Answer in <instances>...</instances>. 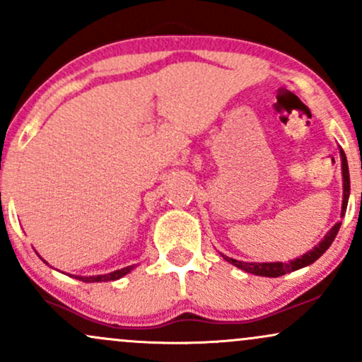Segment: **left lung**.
<instances>
[{
    "label": "left lung",
    "instance_id": "obj_1",
    "mask_svg": "<svg viewBox=\"0 0 362 362\" xmlns=\"http://www.w3.org/2000/svg\"><path fill=\"white\" fill-rule=\"evenodd\" d=\"M339 151H340V161H342V187H344L342 213H340V216L344 218V214H346V209H347L349 194H351V178H349V167H347L346 153H344L342 148H339ZM340 224H342L340 221L335 223L334 226L330 228V231L323 236L322 242H320L318 245H315L310 252L303 253L301 257H296V259L289 260V262H242V260H236V259H231V257L223 255V253H221V257L226 262H230L231 265H235V267L242 269V271L248 272V274H255V276H262V277H279V276H284V274L294 272V271H298V269L306 267V265H311L315 260H318L320 257H322L323 253L328 250V247H330L332 242L335 240V236H337L339 230H340Z\"/></svg>",
    "mask_w": 362,
    "mask_h": 362
}]
</instances>
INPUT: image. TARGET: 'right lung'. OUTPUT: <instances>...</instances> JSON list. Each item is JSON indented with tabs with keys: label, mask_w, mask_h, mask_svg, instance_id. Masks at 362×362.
Masks as SVG:
<instances>
[{
	"label": "right lung",
	"mask_w": 362,
	"mask_h": 362,
	"mask_svg": "<svg viewBox=\"0 0 362 362\" xmlns=\"http://www.w3.org/2000/svg\"><path fill=\"white\" fill-rule=\"evenodd\" d=\"M132 269H136V265H127V267L119 269V271H114V272H110V274H102V276H86V277H83V276H71V277H74V279H80L83 282H109V281L120 279V277H124V276H126V274L131 272ZM68 276H69V274H68Z\"/></svg>",
	"instance_id": "1"
}]
</instances>
